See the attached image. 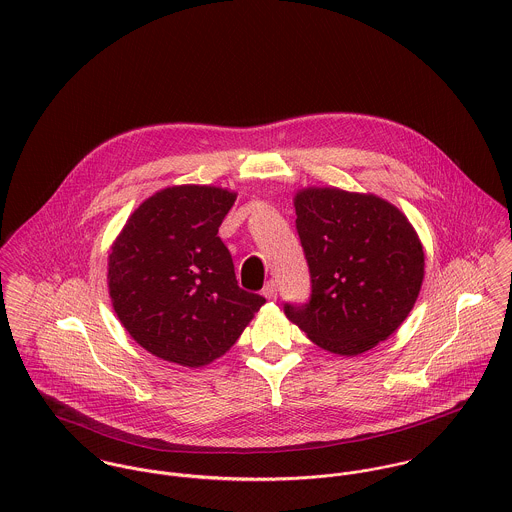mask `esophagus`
Segmentation results:
<instances>
[{"label": "esophagus", "instance_id": "obj_1", "mask_svg": "<svg viewBox=\"0 0 512 512\" xmlns=\"http://www.w3.org/2000/svg\"><path fill=\"white\" fill-rule=\"evenodd\" d=\"M264 297H268V299H276L278 297V286H276V282L274 280H270L266 286H264Z\"/></svg>", "mask_w": 512, "mask_h": 512}]
</instances>
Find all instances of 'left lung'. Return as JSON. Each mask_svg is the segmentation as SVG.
I'll list each match as a JSON object with an SVG mask.
<instances>
[{"label":"left lung","instance_id":"1","mask_svg":"<svg viewBox=\"0 0 512 512\" xmlns=\"http://www.w3.org/2000/svg\"><path fill=\"white\" fill-rule=\"evenodd\" d=\"M293 205L311 295L303 305L284 303L288 319L343 357L386 341L412 311L424 280L414 226L376 195L309 187Z\"/></svg>","mask_w":512,"mask_h":512}]
</instances>
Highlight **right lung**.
I'll list each match as a JSON object with an SVG mask.
<instances>
[{
	"label": "right lung",
	"mask_w": 512,
	"mask_h": 512,
	"mask_svg": "<svg viewBox=\"0 0 512 512\" xmlns=\"http://www.w3.org/2000/svg\"><path fill=\"white\" fill-rule=\"evenodd\" d=\"M236 193L207 185L167 187L126 222L108 256V290L126 331L151 355L209 365L266 303L244 292L219 226Z\"/></svg>",
	"instance_id": "1"
}]
</instances>
